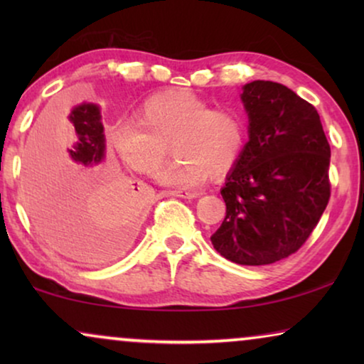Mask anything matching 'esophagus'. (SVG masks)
<instances>
[{"mask_svg": "<svg viewBox=\"0 0 364 364\" xmlns=\"http://www.w3.org/2000/svg\"><path fill=\"white\" fill-rule=\"evenodd\" d=\"M173 197H181V198H196L198 197L197 192H186V191H171L168 192Z\"/></svg>", "mask_w": 364, "mask_h": 364, "instance_id": "1", "label": "esophagus"}]
</instances>
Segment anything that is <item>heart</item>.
I'll return each mask as SVG.
<instances>
[{
    "label": "heart",
    "instance_id": "b5f03b06",
    "mask_svg": "<svg viewBox=\"0 0 364 364\" xmlns=\"http://www.w3.org/2000/svg\"><path fill=\"white\" fill-rule=\"evenodd\" d=\"M137 119L109 127V142L127 167L147 176L166 161L171 144L177 159L157 176L167 187L193 188L208 176H227L245 147V122L235 109L210 107L188 91L154 94Z\"/></svg>",
    "mask_w": 364,
    "mask_h": 364
}]
</instances>
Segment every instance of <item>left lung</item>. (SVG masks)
I'll use <instances>...</instances> for the list:
<instances>
[{"mask_svg":"<svg viewBox=\"0 0 364 364\" xmlns=\"http://www.w3.org/2000/svg\"><path fill=\"white\" fill-rule=\"evenodd\" d=\"M250 141L220 193L227 215L210 237L238 265H270L308 240L330 200V144L320 114L291 89L245 84Z\"/></svg>","mask_w":364,"mask_h":364,"instance_id":"obj_1","label":"left lung"}]
</instances>
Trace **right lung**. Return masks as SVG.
Listing matches in <instances>:
<instances>
[{"instance_id": "obj_1", "label": "right lung", "mask_w": 364, "mask_h": 364, "mask_svg": "<svg viewBox=\"0 0 364 364\" xmlns=\"http://www.w3.org/2000/svg\"><path fill=\"white\" fill-rule=\"evenodd\" d=\"M102 131L94 104L48 124L41 152L24 172V197L34 225L51 245L79 257L89 243L107 237L112 245L101 257L107 260L131 243L146 215L147 196L136 183L119 181L106 159Z\"/></svg>"}]
</instances>
